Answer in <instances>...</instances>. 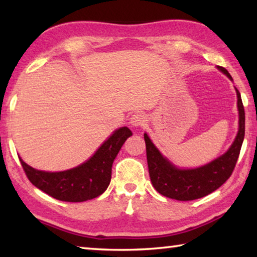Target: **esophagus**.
I'll use <instances>...</instances> for the list:
<instances>
[{
  "label": "esophagus",
  "mask_w": 257,
  "mask_h": 257,
  "mask_svg": "<svg viewBox=\"0 0 257 257\" xmlns=\"http://www.w3.org/2000/svg\"><path fill=\"white\" fill-rule=\"evenodd\" d=\"M145 121H146L145 115L141 112H137L135 113V114H133L132 119H130V123L135 125V127H141V125L145 123Z\"/></svg>",
  "instance_id": "esophagus-1"
}]
</instances>
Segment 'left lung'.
Wrapping results in <instances>:
<instances>
[{"mask_svg": "<svg viewBox=\"0 0 257 257\" xmlns=\"http://www.w3.org/2000/svg\"><path fill=\"white\" fill-rule=\"evenodd\" d=\"M217 69L232 80L230 73L223 67H217ZM236 92L239 111V130L237 137L227 153L204 167L188 169V170H181L173 167L161 155L149 136L144 134L151 181L161 195L177 201H193L216 190L232 175L245 136V110H243L240 93L237 88Z\"/></svg>", "mask_w": 257, "mask_h": 257, "instance_id": "left-lung-1", "label": "left lung"}]
</instances>
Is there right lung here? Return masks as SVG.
<instances>
[{
  "instance_id": "1",
  "label": "right lung",
  "mask_w": 257,
  "mask_h": 257,
  "mask_svg": "<svg viewBox=\"0 0 257 257\" xmlns=\"http://www.w3.org/2000/svg\"><path fill=\"white\" fill-rule=\"evenodd\" d=\"M132 135L127 127L115 130L92 158L71 170L40 171L29 167L20 158L19 160L29 181L38 189L59 201L85 202L99 196L106 190L111 181L113 161Z\"/></svg>"
}]
</instances>
